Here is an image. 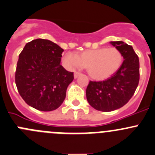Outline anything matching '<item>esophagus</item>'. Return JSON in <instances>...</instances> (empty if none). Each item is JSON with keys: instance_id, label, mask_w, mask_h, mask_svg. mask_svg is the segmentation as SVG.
<instances>
[{"instance_id": "34e87169", "label": "esophagus", "mask_w": 155, "mask_h": 155, "mask_svg": "<svg viewBox=\"0 0 155 155\" xmlns=\"http://www.w3.org/2000/svg\"><path fill=\"white\" fill-rule=\"evenodd\" d=\"M81 75V73H79V72H77V71H76L74 73V78L75 79H76V78H78L79 77V76H80Z\"/></svg>"}]
</instances>
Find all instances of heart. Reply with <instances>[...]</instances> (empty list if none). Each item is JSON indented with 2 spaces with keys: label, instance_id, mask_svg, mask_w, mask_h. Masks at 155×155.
Instances as JSON below:
<instances>
[{
  "label": "heart",
  "instance_id": "heart-1",
  "mask_svg": "<svg viewBox=\"0 0 155 155\" xmlns=\"http://www.w3.org/2000/svg\"><path fill=\"white\" fill-rule=\"evenodd\" d=\"M123 59L120 51L115 47H110L87 50L79 55L67 52L63 58V63L70 70L86 67L88 74L93 79L101 80L117 71Z\"/></svg>",
  "mask_w": 155,
  "mask_h": 155
}]
</instances>
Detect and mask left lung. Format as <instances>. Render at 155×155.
Wrapping results in <instances>:
<instances>
[{"label": "left lung", "instance_id": "left-lung-1", "mask_svg": "<svg viewBox=\"0 0 155 155\" xmlns=\"http://www.w3.org/2000/svg\"><path fill=\"white\" fill-rule=\"evenodd\" d=\"M110 43L122 53V65L105 80L90 81L86 88L89 104L103 112L124 106L133 97L139 82V60L133 47L121 41Z\"/></svg>", "mask_w": 155, "mask_h": 155}]
</instances>
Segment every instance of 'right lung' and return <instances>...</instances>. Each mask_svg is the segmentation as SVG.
I'll return each instance as SVG.
<instances>
[{"label":"right lung","mask_w":155,"mask_h":155,"mask_svg":"<svg viewBox=\"0 0 155 155\" xmlns=\"http://www.w3.org/2000/svg\"><path fill=\"white\" fill-rule=\"evenodd\" d=\"M64 49L49 40L38 38L28 42L19 55L15 82L22 98L41 111L59 107L66 97L73 72L61 65Z\"/></svg>","instance_id":"obj_1"}]
</instances>
